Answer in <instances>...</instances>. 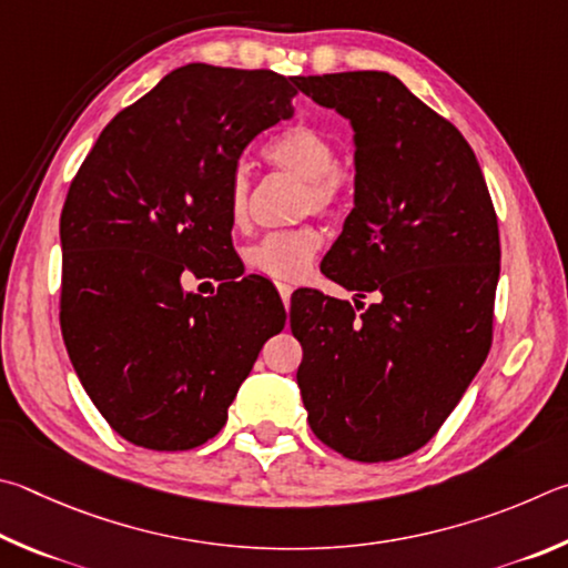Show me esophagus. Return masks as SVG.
<instances>
[{
    "instance_id": "1",
    "label": "esophagus",
    "mask_w": 568,
    "mask_h": 568,
    "mask_svg": "<svg viewBox=\"0 0 568 568\" xmlns=\"http://www.w3.org/2000/svg\"><path fill=\"white\" fill-rule=\"evenodd\" d=\"M276 290H278V296H282L284 306H290V300H292V284H284V282H278V284H276Z\"/></svg>"
}]
</instances>
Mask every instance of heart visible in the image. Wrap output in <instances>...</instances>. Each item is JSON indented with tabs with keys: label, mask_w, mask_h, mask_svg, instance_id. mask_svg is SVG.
I'll return each instance as SVG.
<instances>
[{
	"label": "heart",
	"mask_w": 568,
	"mask_h": 568,
	"mask_svg": "<svg viewBox=\"0 0 568 568\" xmlns=\"http://www.w3.org/2000/svg\"><path fill=\"white\" fill-rule=\"evenodd\" d=\"M264 156L268 164L304 179V212L334 216L349 202L354 176L336 164V144L322 129L312 124L284 129L268 139ZM248 192H252V182H248L246 169L236 166L226 184V214L234 229L248 224ZM322 244L324 236L316 226L284 229L246 246L244 264L274 282H300L312 268Z\"/></svg>",
	"instance_id": "heart-1"
}]
</instances>
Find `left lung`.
<instances>
[{"label":"left lung","instance_id":"left-lung-1","mask_svg":"<svg viewBox=\"0 0 568 568\" xmlns=\"http://www.w3.org/2000/svg\"><path fill=\"white\" fill-rule=\"evenodd\" d=\"M354 129V209L322 272L356 315L316 290L292 296L310 426L354 462H392L432 439L491 349L499 224L459 129L386 72L296 77Z\"/></svg>","mask_w":568,"mask_h":568}]
</instances>
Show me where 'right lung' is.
<instances>
[{
  "instance_id": "add662e5",
  "label": "right lung",
  "mask_w": 568,
  "mask_h": 568,
  "mask_svg": "<svg viewBox=\"0 0 568 568\" xmlns=\"http://www.w3.org/2000/svg\"><path fill=\"white\" fill-rule=\"evenodd\" d=\"M296 77L186 64L119 112L59 219V322L89 399L126 442L186 452L226 424L264 342L272 284L242 276L226 184L256 134L294 114ZM214 277L217 294L183 286Z\"/></svg>"
}]
</instances>
